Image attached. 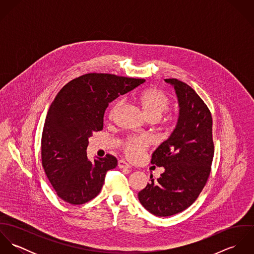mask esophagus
I'll return each mask as SVG.
<instances>
[{"mask_svg": "<svg viewBox=\"0 0 254 254\" xmlns=\"http://www.w3.org/2000/svg\"><path fill=\"white\" fill-rule=\"evenodd\" d=\"M118 167L121 169L122 168H131V165L129 163H127L125 160L120 159V160H118Z\"/></svg>", "mask_w": 254, "mask_h": 254, "instance_id": "34e87169", "label": "esophagus"}]
</instances>
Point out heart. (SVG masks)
I'll return each mask as SVG.
<instances>
[{
    "instance_id": "b5f03b06",
    "label": "heart",
    "mask_w": 254,
    "mask_h": 254,
    "mask_svg": "<svg viewBox=\"0 0 254 254\" xmlns=\"http://www.w3.org/2000/svg\"><path fill=\"white\" fill-rule=\"evenodd\" d=\"M135 101L150 120L158 119L164 111L169 109L171 104L169 97L157 88H149L143 91L135 98ZM121 106L122 102L118 101L109 109L110 120L116 117ZM148 145L149 140L146 137H129L123 142L122 147L128 157L137 159L145 152Z\"/></svg>"
}]
</instances>
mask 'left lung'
<instances>
[{
  "label": "left lung",
  "mask_w": 254,
  "mask_h": 254,
  "mask_svg": "<svg viewBox=\"0 0 254 254\" xmlns=\"http://www.w3.org/2000/svg\"><path fill=\"white\" fill-rule=\"evenodd\" d=\"M174 86L179 118L170 137L151 156V164L164 167L157 181L139 191L142 205L159 217L180 213L190 206L204 188L214 155L211 112L195 91L178 79H165Z\"/></svg>",
  "instance_id": "obj_1"
}]
</instances>
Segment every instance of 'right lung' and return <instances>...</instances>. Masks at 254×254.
<instances>
[{"label":"right lung","instance_id":"right-lung-1","mask_svg":"<svg viewBox=\"0 0 254 254\" xmlns=\"http://www.w3.org/2000/svg\"><path fill=\"white\" fill-rule=\"evenodd\" d=\"M106 73H88L68 82L52 103L43 128L41 157L57 194L70 204L96 197L117 159L107 154L90 161L88 139L103 130L109 103L145 82Z\"/></svg>","mask_w":254,"mask_h":254}]
</instances>
